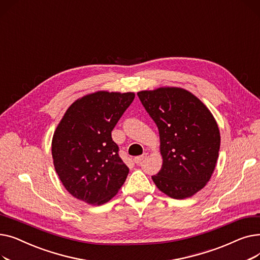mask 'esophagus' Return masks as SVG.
<instances>
[{"mask_svg":"<svg viewBox=\"0 0 260 260\" xmlns=\"http://www.w3.org/2000/svg\"><path fill=\"white\" fill-rule=\"evenodd\" d=\"M146 157H147V154H146V153H143L141 156L135 157V158H134V161H135V163H137V165H139V163H140L144 158H146Z\"/></svg>","mask_w":260,"mask_h":260,"instance_id":"1","label":"esophagus"}]
</instances>
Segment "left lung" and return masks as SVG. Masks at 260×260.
I'll return each instance as SVG.
<instances>
[{
  "label": "left lung",
  "instance_id": "1",
  "mask_svg": "<svg viewBox=\"0 0 260 260\" xmlns=\"http://www.w3.org/2000/svg\"><path fill=\"white\" fill-rule=\"evenodd\" d=\"M159 131L162 167L152 176L171 198L192 197L210 181L220 148L217 122L195 94L181 87L137 92Z\"/></svg>",
  "mask_w": 260,
  "mask_h": 260
}]
</instances>
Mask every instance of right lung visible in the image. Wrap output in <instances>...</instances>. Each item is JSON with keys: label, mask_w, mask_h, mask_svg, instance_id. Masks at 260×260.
<instances>
[{"label": "right lung", "mask_w": 260, "mask_h": 260, "mask_svg": "<svg viewBox=\"0 0 260 260\" xmlns=\"http://www.w3.org/2000/svg\"><path fill=\"white\" fill-rule=\"evenodd\" d=\"M135 92L99 90L77 99L53 133L51 155L59 179L75 198L101 206L117 195L128 174L112 131Z\"/></svg>", "instance_id": "1"}]
</instances>
